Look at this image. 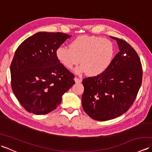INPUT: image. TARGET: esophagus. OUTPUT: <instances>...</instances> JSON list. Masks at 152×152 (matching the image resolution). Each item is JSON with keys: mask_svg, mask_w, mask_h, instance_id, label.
<instances>
[{"mask_svg": "<svg viewBox=\"0 0 152 152\" xmlns=\"http://www.w3.org/2000/svg\"><path fill=\"white\" fill-rule=\"evenodd\" d=\"M74 81H75L76 83H80L82 82V79L77 78V77H75V78H74Z\"/></svg>", "mask_w": 152, "mask_h": 152, "instance_id": "1", "label": "esophagus"}]
</instances>
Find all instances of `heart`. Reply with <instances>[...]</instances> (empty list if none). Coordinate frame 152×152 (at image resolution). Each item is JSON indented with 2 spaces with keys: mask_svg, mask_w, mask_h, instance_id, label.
Segmentation results:
<instances>
[{
  "mask_svg": "<svg viewBox=\"0 0 152 152\" xmlns=\"http://www.w3.org/2000/svg\"><path fill=\"white\" fill-rule=\"evenodd\" d=\"M114 56L112 42L99 37L82 36L71 42L69 48L59 46L56 57L68 69H72L80 62L78 72H86L91 76L102 73L110 66Z\"/></svg>",
  "mask_w": 152,
  "mask_h": 152,
  "instance_id": "heart-1",
  "label": "heart"
}]
</instances>
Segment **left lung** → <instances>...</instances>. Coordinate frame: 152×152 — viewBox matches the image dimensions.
I'll return each instance as SVG.
<instances>
[{
	"label": "left lung",
	"instance_id": "8db88e82",
	"mask_svg": "<svg viewBox=\"0 0 152 152\" xmlns=\"http://www.w3.org/2000/svg\"><path fill=\"white\" fill-rule=\"evenodd\" d=\"M117 41L119 51L105 71L83 80V108L97 121L114 119L127 112L142 84V69L137 53L127 42Z\"/></svg>",
	"mask_w": 152,
	"mask_h": 152
}]
</instances>
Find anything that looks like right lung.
<instances>
[{
    "mask_svg": "<svg viewBox=\"0 0 152 152\" xmlns=\"http://www.w3.org/2000/svg\"><path fill=\"white\" fill-rule=\"evenodd\" d=\"M71 35L39 32L16 50L10 65L11 86L19 102L28 112L46 114L61 104L75 82L61 64L56 50Z\"/></svg>",
    "mask_w": 152,
    "mask_h": 152,
    "instance_id": "obj_1",
    "label": "right lung"
}]
</instances>
